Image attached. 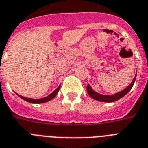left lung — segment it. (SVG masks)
<instances>
[{"mask_svg": "<svg viewBox=\"0 0 148 148\" xmlns=\"http://www.w3.org/2000/svg\"><path fill=\"white\" fill-rule=\"evenodd\" d=\"M136 78V74L135 77H134V79H133L132 82H131V83H130L126 88L122 90L120 92L114 94V95H102V94H98V93L95 92L89 85L87 86V92L90 97H91L93 99H96V100L97 101H100V102H115V101L116 100H119V99H121L122 97H123L124 96L126 95V94L130 91V90L132 88L133 86H134V82H135Z\"/></svg>", "mask_w": 148, "mask_h": 148, "instance_id": "8db88e82", "label": "left lung"}]
</instances>
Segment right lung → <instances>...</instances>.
<instances>
[{
	"label": "right lung",
	"instance_id": "1",
	"mask_svg": "<svg viewBox=\"0 0 148 148\" xmlns=\"http://www.w3.org/2000/svg\"><path fill=\"white\" fill-rule=\"evenodd\" d=\"M60 88V86H59V87L58 88L56 89L54 91H53L52 93H51V94H49L48 97H43V98H42V99H31V98H26V97H23V96H21L19 95V94H18V96H19L20 97H21V99H24L25 101H26V102H30V103H34V104H38V103H43V102H48V101H50L51 100V99H53L54 98V97H56V95L58 94V91H59Z\"/></svg>",
	"mask_w": 148,
	"mask_h": 148
}]
</instances>
